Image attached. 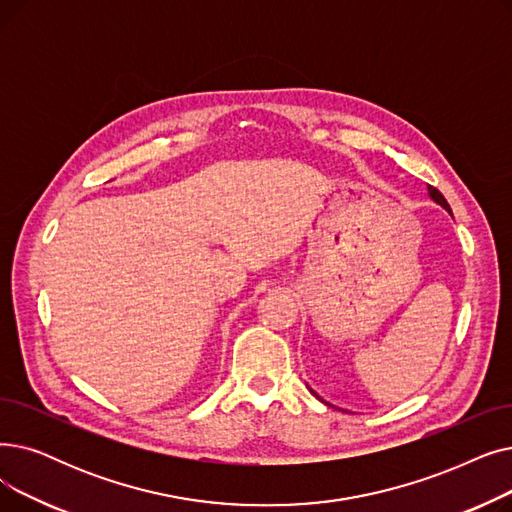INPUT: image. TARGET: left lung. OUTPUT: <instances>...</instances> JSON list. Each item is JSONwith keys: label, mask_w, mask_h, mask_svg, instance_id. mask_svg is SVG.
I'll list each match as a JSON object with an SVG mask.
<instances>
[{"label": "left lung", "mask_w": 512, "mask_h": 512, "mask_svg": "<svg viewBox=\"0 0 512 512\" xmlns=\"http://www.w3.org/2000/svg\"><path fill=\"white\" fill-rule=\"evenodd\" d=\"M427 193H429V198H431L435 204H440L444 210H448V212L452 214V210H450V204L446 202V198L442 196L440 191H437V189H435V187H431V185H427ZM312 394H314V392H312ZM314 396H316V394H314ZM316 398H319V400L323 402V398H321V396H316ZM325 404H327V402H325Z\"/></svg>", "instance_id": "left-lung-1"}]
</instances>
